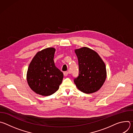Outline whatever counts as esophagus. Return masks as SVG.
Instances as JSON below:
<instances>
[{
    "label": "esophagus",
    "instance_id": "34e87169",
    "mask_svg": "<svg viewBox=\"0 0 133 133\" xmlns=\"http://www.w3.org/2000/svg\"><path fill=\"white\" fill-rule=\"evenodd\" d=\"M68 71H64V75L65 76H67L68 75Z\"/></svg>",
    "mask_w": 133,
    "mask_h": 133
}]
</instances>
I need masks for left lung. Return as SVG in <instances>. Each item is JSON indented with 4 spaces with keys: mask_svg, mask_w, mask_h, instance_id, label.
Returning a JSON list of instances; mask_svg holds the SVG:
<instances>
[{
    "mask_svg": "<svg viewBox=\"0 0 133 133\" xmlns=\"http://www.w3.org/2000/svg\"><path fill=\"white\" fill-rule=\"evenodd\" d=\"M75 52L79 66L78 76L74 80L76 86L86 94L98 91L106 78L104 62L96 51L88 47L75 49Z\"/></svg>",
    "mask_w": 133,
    "mask_h": 133,
    "instance_id": "8db88e82",
    "label": "left lung"
}]
</instances>
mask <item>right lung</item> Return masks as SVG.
Segmentation results:
<instances>
[{"label": "right lung", "mask_w": 133, "mask_h": 133, "mask_svg": "<svg viewBox=\"0 0 133 133\" xmlns=\"http://www.w3.org/2000/svg\"><path fill=\"white\" fill-rule=\"evenodd\" d=\"M55 50L49 47L38 52L28 68V85L34 92L42 96L51 95L58 90L63 79V73L54 63Z\"/></svg>", "instance_id": "1"}]
</instances>
